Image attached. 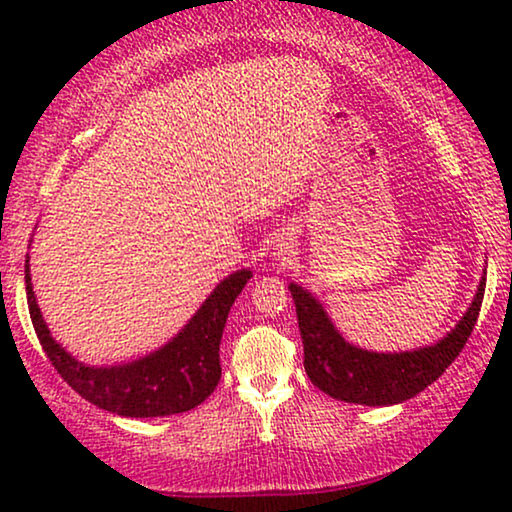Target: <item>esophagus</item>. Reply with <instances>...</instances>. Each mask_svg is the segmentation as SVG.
I'll list each match as a JSON object with an SVG mask.
<instances>
[{"label":"esophagus","mask_w":512,"mask_h":512,"mask_svg":"<svg viewBox=\"0 0 512 512\" xmlns=\"http://www.w3.org/2000/svg\"><path fill=\"white\" fill-rule=\"evenodd\" d=\"M291 254H293V247H291V242H289V237H279L277 240V247H275V256H277V261H289L291 258Z\"/></svg>","instance_id":"esophagus-1"}]
</instances>
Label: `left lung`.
<instances>
[{
    "mask_svg": "<svg viewBox=\"0 0 512 512\" xmlns=\"http://www.w3.org/2000/svg\"><path fill=\"white\" fill-rule=\"evenodd\" d=\"M485 282L487 279L482 277L471 307L443 340L401 354H377L349 345L319 300L303 286L289 284L303 338L307 377L324 394L345 403L394 405L408 401L436 382L464 349L478 321Z\"/></svg>",
    "mask_w": 512,
    "mask_h": 512,
    "instance_id": "left-lung-1",
    "label": "left lung"
}]
</instances>
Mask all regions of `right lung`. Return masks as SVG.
<instances>
[{
    "mask_svg": "<svg viewBox=\"0 0 512 512\" xmlns=\"http://www.w3.org/2000/svg\"><path fill=\"white\" fill-rule=\"evenodd\" d=\"M251 270H237L216 286L177 338L158 352L123 366L97 368L76 361L51 338L30 284L25 261V291L32 326L62 380L97 408L121 417H165L193 410L221 380L219 345L235 298L249 282Z\"/></svg>",
    "mask_w": 512,
    "mask_h": 512,
    "instance_id": "right-lung-1",
    "label": "right lung"
}]
</instances>
